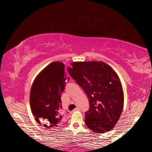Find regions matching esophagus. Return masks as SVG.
<instances>
[{
    "mask_svg": "<svg viewBox=\"0 0 152 152\" xmlns=\"http://www.w3.org/2000/svg\"><path fill=\"white\" fill-rule=\"evenodd\" d=\"M79 110V107H76L74 109V111H76V110Z\"/></svg>",
    "mask_w": 152,
    "mask_h": 152,
    "instance_id": "1",
    "label": "esophagus"
}]
</instances>
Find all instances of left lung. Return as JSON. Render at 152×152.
I'll return each mask as SVG.
<instances>
[{"mask_svg":"<svg viewBox=\"0 0 152 152\" xmlns=\"http://www.w3.org/2000/svg\"><path fill=\"white\" fill-rule=\"evenodd\" d=\"M68 72L83 89L89 101L85 113L87 127L94 132L111 130L121 115L124 97L121 83L115 72L104 62H73Z\"/></svg>","mask_w":152,"mask_h":152,"instance_id":"obj_1","label":"left lung"}]
</instances>
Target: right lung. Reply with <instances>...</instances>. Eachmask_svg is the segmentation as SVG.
I'll list each match as a JSON object with an SVG mask.
<instances>
[{"mask_svg": "<svg viewBox=\"0 0 152 152\" xmlns=\"http://www.w3.org/2000/svg\"><path fill=\"white\" fill-rule=\"evenodd\" d=\"M64 64L55 61L41 72L32 84L30 105L35 120L47 128L58 127L61 117V94L66 81Z\"/></svg>", "mask_w": 152, "mask_h": 152, "instance_id": "obj_1", "label": "right lung"}]
</instances>
